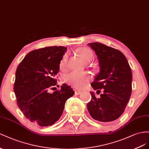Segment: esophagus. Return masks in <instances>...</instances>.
<instances>
[{
    "mask_svg": "<svg viewBox=\"0 0 149 149\" xmlns=\"http://www.w3.org/2000/svg\"><path fill=\"white\" fill-rule=\"evenodd\" d=\"M74 91H75V94H77V95L80 94V93H82V90H80V89L77 88H74Z\"/></svg>",
    "mask_w": 149,
    "mask_h": 149,
    "instance_id": "esophagus-1",
    "label": "esophagus"
}]
</instances>
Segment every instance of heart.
I'll use <instances>...</instances> for the list:
<instances>
[{
  "mask_svg": "<svg viewBox=\"0 0 149 149\" xmlns=\"http://www.w3.org/2000/svg\"><path fill=\"white\" fill-rule=\"evenodd\" d=\"M80 56L81 57L85 62H89L93 58L92 51L86 47H81L77 50ZM68 56L65 54L63 56L59 63V67L62 71H66L68 69ZM90 80V77L87 73H78V72H72L70 73L66 74L63 78L64 82L77 88H82L86 86Z\"/></svg>",
  "mask_w": 149,
  "mask_h": 149,
  "instance_id": "b5f03b06",
  "label": "heart"
}]
</instances>
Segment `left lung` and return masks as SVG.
<instances>
[{"label": "left lung", "instance_id": "obj_1", "mask_svg": "<svg viewBox=\"0 0 149 149\" xmlns=\"http://www.w3.org/2000/svg\"><path fill=\"white\" fill-rule=\"evenodd\" d=\"M99 59L100 72L91 86L92 99L87 105L91 116L107 122L117 119L124 113L132 92V74L125 56L120 50L99 42L89 43ZM103 91V93L100 92Z\"/></svg>", "mask_w": 149, "mask_h": 149}]
</instances>
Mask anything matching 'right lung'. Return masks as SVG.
I'll return each mask as SVG.
<instances>
[{
  "label": "right lung",
  "instance_id": "obj_1",
  "mask_svg": "<svg viewBox=\"0 0 149 149\" xmlns=\"http://www.w3.org/2000/svg\"><path fill=\"white\" fill-rule=\"evenodd\" d=\"M66 50L63 46L33 50L17 68L14 86L17 104L25 117L40 126L55 124L67 100L74 95L73 89L65 84L60 90L49 92L58 86L59 63Z\"/></svg>",
  "mask_w": 149,
  "mask_h": 149
}]
</instances>
